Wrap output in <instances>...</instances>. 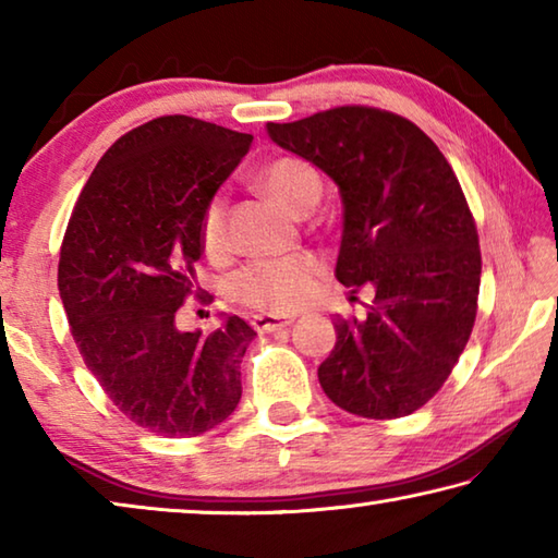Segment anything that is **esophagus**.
<instances>
[{"mask_svg": "<svg viewBox=\"0 0 558 558\" xmlns=\"http://www.w3.org/2000/svg\"><path fill=\"white\" fill-rule=\"evenodd\" d=\"M251 325L258 329V332H278V329H286L292 325V319L278 317V315H253Z\"/></svg>", "mask_w": 558, "mask_h": 558, "instance_id": "esophagus-1", "label": "esophagus"}]
</instances>
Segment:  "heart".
<instances>
[{"instance_id":"b5f03b06","label":"heart","mask_w":558,"mask_h":558,"mask_svg":"<svg viewBox=\"0 0 558 558\" xmlns=\"http://www.w3.org/2000/svg\"><path fill=\"white\" fill-rule=\"evenodd\" d=\"M260 184L270 196L300 214L307 204H317L319 177L305 159L282 155L270 159L260 169ZM199 239L206 256L221 258L229 251V233H226V199L214 194L206 202L199 221ZM323 272V260L313 253H298L286 258H260L245 263L229 278L226 292L243 307L258 310L266 315L295 313L315 295L317 278Z\"/></svg>"}]
</instances>
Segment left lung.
Wrapping results in <instances>:
<instances>
[{
	"instance_id": "8db88e82",
	"label": "left lung",
	"mask_w": 558,
	"mask_h": 558,
	"mask_svg": "<svg viewBox=\"0 0 558 558\" xmlns=\"http://www.w3.org/2000/svg\"><path fill=\"white\" fill-rule=\"evenodd\" d=\"M268 135L335 179L344 206L337 280L374 290L366 317H337L319 384L362 418L418 411L446 384L477 315L483 258L456 172L418 125L379 108L268 122Z\"/></svg>"
}]
</instances>
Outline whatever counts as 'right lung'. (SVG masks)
<instances>
[{
    "mask_svg": "<svg viewBox=\"0 0 558 558\" xmlns=\"http://www.w3.org/2000/svg\"><path fill=\"white\" fill-rule=\"evenodd\" d=\"M251 143L199 118L149 120L100 157L65 226L59 292L75 347L108 399L157 436H202L241 401L256 332L235 315L182 332L177 310L202 298V211Z\"/></svg>",
    "mask_w": 558,
    "mask_h": 558,
    "instance_id": "add662e5",
    "label": "right lung"
}]
</instances>
